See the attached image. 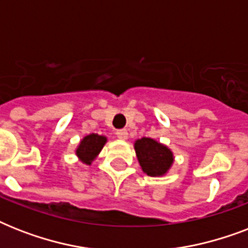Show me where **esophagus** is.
<instances>
[{
  "instance_id": "1",
  "label": "esophagus",
  "mask_w": 248,
  "mask_h": 248,
  "mask_svg": "<svg viewBox=\"0 0 248 248\" xmlns=\"http://www.w3.org/2000/svg\"><path fill=\"white\" fill-rule=\"evenodd\" d=\"M116 135H117V138H118V139L126 140V139H127V136H128V132H127V130L122 128V130H117Z\"/></svg>"
}]
</instances>
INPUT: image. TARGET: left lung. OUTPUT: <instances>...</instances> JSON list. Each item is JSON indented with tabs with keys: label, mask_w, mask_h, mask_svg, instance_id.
I'll use <instances>...</instances> for the list:
<instances>
[{
	"label": "left lung",
	"mask_w": 248,
	"mask_h": 248,
	"mask_svg": "<svg viewBox=\"0 0 248 248\" xmlns=\"http://www.w3.org/2000/svg\"><path fill=\"white\" fill-rule=\"evenodd\" d=\"M140 167L148 176L158 177L169 172L173 163V153L165 144L151 138H141L134 144Z\"/></svg>",
	"instance_id": "1"
}]
</instances>
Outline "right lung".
Here are the masks:
<instances>
[{"mask_svg": "<svg viewBox=\"0 0 248 248\" xmlns=\"http://www.w3.org/2000/svg\"><path fill=\"white\" fill-rule=\"evenodd\" d=\"M107 143V138L97 134H90L86 135L76 149V155L85 165H91L93 161L96 158L101 152L103 147Z\"/></svg>", "mask_w": 248, "mask_h": 248, "instance_id": "right-lung-1", "label": "right lung"}]
</instances>
